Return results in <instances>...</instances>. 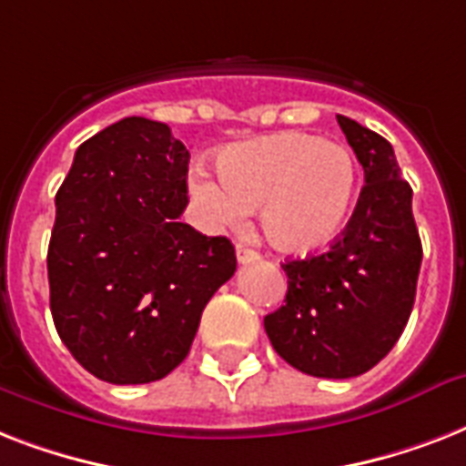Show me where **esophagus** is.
Segmentation results:
<instances>
[{
  "label": "esophagus",
  "instance_id": "1",
  "mask_svg": "<svg viewBox=\"0 0 466 466\" xmlns=\"http://www.w3.org/2000/svg\"><path fill=\"white\" fill-rule=\"evenodd\" d=\"M258 258H261V254H258V251L244 247V244H237V261L251 263V261H258Z\"/></svg>",
  "mask_w": 466,
  "mask_h": 466
}]
</instances>
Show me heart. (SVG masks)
Instances as JSON below:
<instances>
[{"label":"heart","mask_w":466,"mask_h":466,"mask_svg":"<svg viewBox=\"0 0 466 466\" xmlns=\"http://www.w3.org/2000/svg\"><path fill=\"white\" fill-rule=\"evenodd\" d=\"M188 188L210 225H241L261 205L270 247L307 256L329 247L346 225L358 167L350 149L319 135H268L225 149L219 176L198 168Z\"/></svg>","instance_id":"heart-1"}]
</instances>
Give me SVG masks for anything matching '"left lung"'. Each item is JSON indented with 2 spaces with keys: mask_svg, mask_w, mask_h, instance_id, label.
<instances>
[{
  "mask_svg": "<svg viewBox=\"0 0 466 466\" xmlns=\"http://www.w3.org/2000/svg\"><path fill=\"white\" fill-rule=\"evenodd\" d=\"M365 171L353 218L326 254L285 261V305L263 319L276 353L311 377L375 368L404 331L419 283L420 237L411 186L382 135L336 116Z\"/></svg>",
  "mask_w": 466,
  "mask_h": 466,
  "instance_id": "8db88e82",
  "label": "left lung"
}]
</instances>
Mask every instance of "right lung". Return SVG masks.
Instances as JSON below:
<instances>
[{
	"label": "right lung",
	"mask_w": 466,
	"mask_h": 466,
	"mask_svg": "<svg viewBox=\"0 0 466 466\" xmlns=\"http://www.w3.org/2000/svg\"><path fill=\"white\" fill-rule=\"evenodd\" d=\"M188 159L167 123L133 116L79 145L55 196V329L104 382H157L181 365L205 305L237 270L232 241L178 219Z\"/></svg>",
	"instance_id": "1"
}]
</instances>
